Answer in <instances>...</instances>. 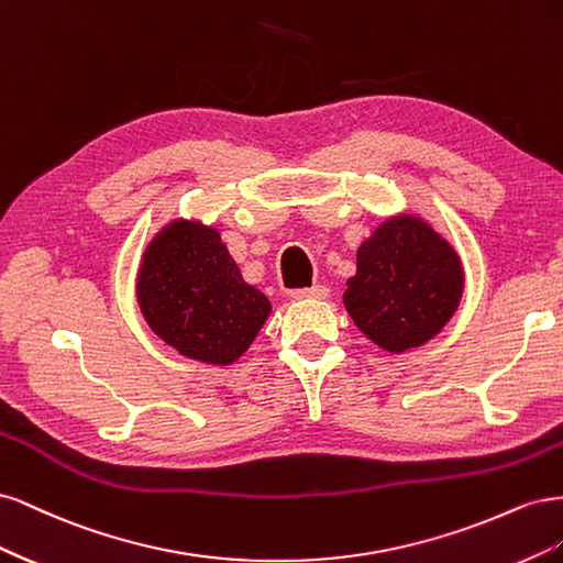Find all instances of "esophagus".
<instances>
[{"label": "esophagus", "instance_id": "esophagus-1", "mask_svg": "<svg viewBox=\"0 0 563 563\" xmlns=\"http://www.w3.org/2000/svg\"><path fill=\"white\" fill-rule=\"evenodd\" d=\"M291 298L294 300H305V298H312V300H323L329 298V288L327 286H310V288H296V291H291Z\"/></svg>", "mask_w": 563, "mask_h": 563}]
</instances>
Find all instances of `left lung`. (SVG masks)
Listing matches in <instances>:
<instances>
[{
  "label": "left lung",
  "instance_id": "left-lung-1",
  "mask_svg": "<svg viewBox=\"0 0 563 563\" xmlns=\"http://www.w3.org/2000/svg\"><path fill=\"white\" fill-rule=\"evenodd\" d=\"M465 275L453 246L418 216L387 218L356 251L345 308L387 352L428 343L453 317Z\"/></svg>",
  "mask_w": 563,
  "mask_h": 563
}]
</instances>
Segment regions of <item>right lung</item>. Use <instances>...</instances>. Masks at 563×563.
<instances>
[{
  "instance_id": "obj_1",
  "label": "right lung",
  "mask_w": 563,
  "mask_h": 563,
  "mask_svg": "<svg viewBox=\"0 0 563 563\" xmlns=\"http://www.w3.org/2000/svg\"><path fill=\"white\" fill-rule=\"evenodd\" d=\"M141 312L147 327L187 360L228 366L249 350L272 305L220 242L197 220L168 223L143 253Z\"/></svg>"
}]
</instances>
